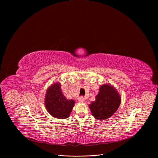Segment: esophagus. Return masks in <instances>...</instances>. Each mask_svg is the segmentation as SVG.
Masks as SVG:
<instances>
[{
	"label": "esophagus",
	"instance_id": "esophagus-1",
	"mask_svg": "<svg viewBox=\"0 0 158 158\" xmlns=\"http://www.w3.org/2000/svg\"><path fill=\"white\" fill-rule=\"evenodd\" d=\"M78 101H79V102H84V97H83V96L79 97V99H78Z\"/></svg>",
	"mask_w": 158,
	"mask_h": 158
}]
</instances>
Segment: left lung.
<instances>
[{
	"mask_svg": "<svg viewBox=\"0 0 158 158\" xmlns=\"http://www.w3.org/2000/svg\"><path fill=\"white\" fill-rule=\"evenodd\" d=\"M121 97L116 90L110 85L104 84L99 88L96 101L89 105L93 116L96 119H106L118 110Z\"/></svg>",
	"mask_w": 158,
	"mask_h": 158,
	"instance_id": "8db88e82",
	"label": "left lung"
}]
</instances>
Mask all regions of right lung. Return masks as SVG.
<instances>
[{"instance_id":"right-lung-1","label":"right lung","mask_w":158,"mask_h":158,"mask_svg":"<svg viewBox=\"0 0 158 158\" xmlns=\"http://www.w3.org/2000/svg\"><path fill=\"white\" fill-rule=\"evenodd\" d=\"M74 105V100L67 99L63 95L59 82L54 84L48 89L45 98V106L52 116L57 119L68 118Z\"/></svg>"}]
</instances>
